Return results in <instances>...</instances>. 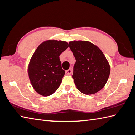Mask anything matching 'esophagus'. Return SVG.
Returning <instances> with one entry per match:
<instances>
[{"mask_svg":"<svg viewBox=\"0 0 135 135\" xmlns=\"http://www.w3.org/2000/svg\"><path fill=\"white\" fill-rule=\"evenodd\" d=\"M66 74H68V75H70V74H71V73H72L71 69H69V70H66Z\"/></svg>","mask_w":135,"mask_h":135,"instance_id":"1","label":"esophagus"}]
</instances>
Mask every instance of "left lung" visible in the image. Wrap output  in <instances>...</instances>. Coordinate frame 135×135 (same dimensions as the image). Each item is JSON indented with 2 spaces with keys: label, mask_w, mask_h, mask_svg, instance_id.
<instances>
[{
  "label": "left lung",
  "mask_w": 135,
  "mask_h": 135,
  "mask_svg": "<svg viewBox=\"0 0 135 135\" xmlns=\"http://www.w3.org/2000/svg\"><path fill=\"white\" fill-rule=\"evenodd\" d=\"M69 44L76 60L72 77L77 89L85 95L99 92L107 83L110 73L103 52L88 41L74 40Z\"/></svg>",
  "instance_id": "8db88e82"
}]
</instances>
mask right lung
Instances as JSON below:
<instances>
[{
  "instance_id": "add662e5",
  "label": "right lung",
  "mask_w": 135,
  "mask_h": 135,
  "mask_svg": "<svg viewBox=\"0 0 135 135\" xmlns=\"http://www.w3.org/2000/svg\"><path fill=\"white\" fill-rule=\"evenodd\" d=\"M69 47L68 42L54 39L39 44L28 65L27 73L34 90L43 96L55 93L65 74L59 56Z\"/></svg>"
}]
</instances>
